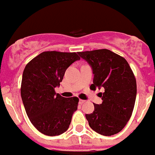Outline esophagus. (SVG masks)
I'll list each match as a JSON object with an SVG mask.
<instances>
[{
    "instance_id": "1",
    "label": "esophagus",
    "mask_w": 155,
    "mask_h": 155,
    "mask_svg": "<svg viewBox=\"0 0 155 155\" xmlns=\"http://www.w3.org/2000/svg\"><path fill=\"white\" fill-rule=\"evenodd\" d=\"M85 102V101H84V100H80V101H79V104H83Z\"/></svg>"
}]
</instances>
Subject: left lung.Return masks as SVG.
<instances>
[{
    "label": "left lung",
    "mask_w": 155,
    "mask_h": 155,
    "mask_svg": "<svg viewBox=\"0 0 155 155\" xmlns=\"http://www.w3.org/2000/svg\"><path fill=\"white\" fill-rule=\"evenodd\" d=\"M93 70L92 90L100 93L101 104H94V111L86 114L93 131L110 136L122 130L131 118L135 106L137 87L135 75L124 58L107 49L78 52Z\"/></svg>",
    "instance_id": "1"
}]
</instances>
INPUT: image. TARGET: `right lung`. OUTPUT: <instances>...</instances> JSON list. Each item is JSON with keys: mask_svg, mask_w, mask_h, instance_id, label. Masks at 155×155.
<instances>
[{"mask_svg": "<svg viewBox=\"0 0 155 155\" xmlns=\"http://www.w3.org/2000/svg\"><path fill=\"white\" fill-rule=\"evenodd\" d=\"M79 59L75 52L44 51L24 68L20 89L23 104L31 124L44 135H59L69 128L79 99L63 97L54 89L66 69Z\"/></svg>", "mask_w": 155, "mask_h": 155, "instance_id": "right-lung-1", "label": "right lung"}]
</instances>
